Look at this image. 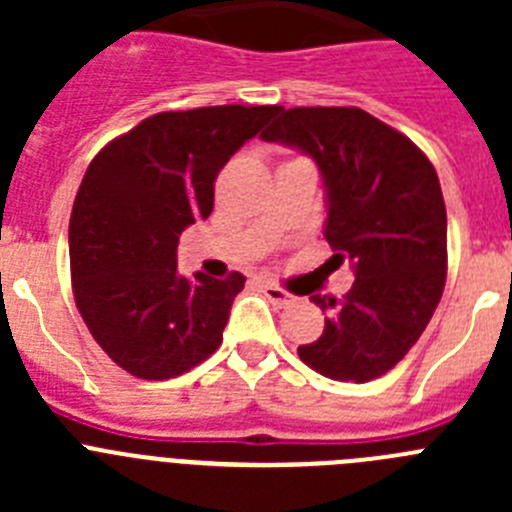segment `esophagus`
<instances>
[{
    "label": "esophagus",
    "instance_id": "esophagus-1",
    "mask_svg": "<svg viewBox=\"0 0 512 512\" xmlns=\"http://www.w3.org/2000/svg\"><path fill=\"white\" fill-rule=\"evenodd\" d=\"M261 292H264V297L271 302V305H277V307H287L295 302V297L289 295L287 289L277 287V284H271V282L261 284Z\"/></svg>",
    "mask_w": 512,
    "mask_h": 512
}]
</instances>
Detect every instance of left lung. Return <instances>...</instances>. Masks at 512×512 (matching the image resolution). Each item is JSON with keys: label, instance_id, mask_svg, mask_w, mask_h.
<instances>
[{"label": "left lung", "instance_id": "obj_1", "mask_svg": "<svg viewBox=\"0 0 512 512\" xmlns=\"http://www.w3.org/2000/svg\"><path fill=\"white\" fill-rule=\"evenodd\" d=\"M312 156L325 179V266L351 264L343 300L310 297L330 312L318 341L297 348L338 382H372L405 359L446 284V205L433 164L408 135L359 107H279L261 133Z\"/></svg>", "mask_w": 512, "mask_h": 512}]
</instances>
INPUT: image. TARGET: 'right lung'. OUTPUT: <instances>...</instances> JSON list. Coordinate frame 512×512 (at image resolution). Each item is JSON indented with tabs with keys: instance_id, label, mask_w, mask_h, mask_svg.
<instances>
[{
	"instance_id": "obj_1",
	"label": "right lung",
	"mask_w": 512,
	"mask_h": 512,
	"mask_svg": "<svg viewBox=\"0 0 512 512\" xmlns=\"http://www.w3.org/2000/svg\"><path fill=\"white\" fill-rule=\"evenodd\" d=\"M277 110L158 112L92 158L71 210V284L94 341L133 377H179L223 343L246 277H182L176 246L187 225L210 217L228 158Z\"/></svg>"
}]
</instances>
